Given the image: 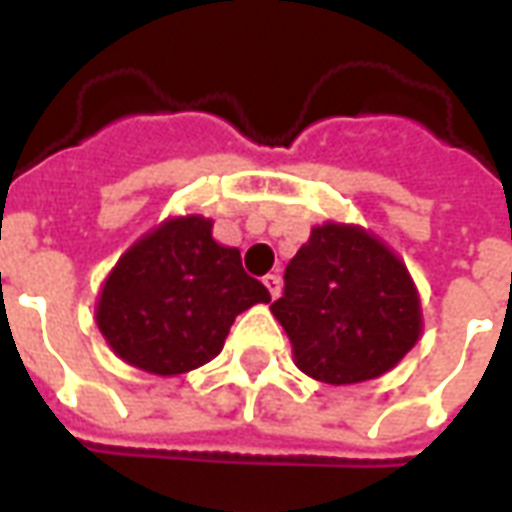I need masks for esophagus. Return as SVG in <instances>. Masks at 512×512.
I'll return each instance as SVG.
<instances>
[{"label":"esophagus","mask_w":512,"mask_h":512,"mask_svg":"<svg viewBox=\"0 0 512 512\" xmlns=\"http://www.w3.org/2000/svg\"><path fill=\"white\" fill-rule=\"evenodd\" d=\"M263 282H266V288H268V293H271V299H279V293H282V277H279V274H268Z\"/></svg>","instance_id":"1"}]
</instances>
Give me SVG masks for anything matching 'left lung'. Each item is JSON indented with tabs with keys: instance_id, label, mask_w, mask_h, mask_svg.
<instances>
[{
	"instance_id": "8db88e82",
	"label": "left lung",
	"mask_w": 512,
	"mask_h": 512,
	"mask_svg": "<svg viewBox=\"0 0 512 512\" xmlns=\"http://www.w3.org/2000/svg\"><path fill=\"white\" fill-rule=\"evenodd\" d=\"M271 312L296 367L332 386L384 376L422 337L419 290L403 257L359 224H315Z\"/></svg>"
}]
</instances>
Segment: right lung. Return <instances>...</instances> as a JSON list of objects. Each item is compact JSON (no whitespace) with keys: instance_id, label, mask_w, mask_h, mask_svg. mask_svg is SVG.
<instances>
[{"instance_id":"add662e5","label":"right lung","mask_w":512,"mask_h":512,"mask_svg":"<svg viewBox=\"0 0 512 512\" xmlns=\"http://www.w3.org/2000/svg\"><path fill=\"white\" fill-rule=\"evenodd\" d=\"M271 296L202 213L167 216L106 274L95 323L112 354L150 376H180L219 356L235 315Z\"/></svg>"}]
</instances>
